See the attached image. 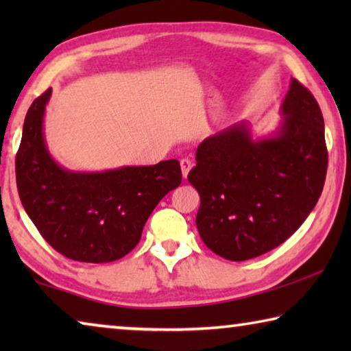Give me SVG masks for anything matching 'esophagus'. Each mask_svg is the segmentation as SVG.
I'll return each instance as SVG.
<instances>
[{
    "instance_id": "obj_1",
    "label": "esophagus",
    "mask_w": 351,
    "mask_h": 351,
    "mask_svg": "<svg viewBox=\"0 0 351 351\" xmlns=\"http://www.w3.org/2000/svg\"><path fill=\"white\" fill-rule=\"evenodd\" d=\"M181 173H182V178L184 180H186L187 178V175H189V171H190V169L193 167V164H192V161H189V159H181Z\"/></svg>"
}]
</instances>
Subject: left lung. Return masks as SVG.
<instances>
[{"label":"left lung","mask_w":351,"mask_h":351,"mask_svg":"<svg viewBox=\"0 0 351 351\" xmlns=\"http://www.w3.org/2000/svg\"><path fill=\"white\" fill-rule=\"evenodd\" d=\"M268 136L241 121L203 141L187 180L198 190L197 228L219 257L245 261L288 240L322 193L328 153L313 94L291 79Z\"/></svg>","instance_id":"left-lung-1"}]
</instances>
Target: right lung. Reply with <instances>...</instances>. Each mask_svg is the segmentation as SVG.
Masks as SVG:
<instances>
[{
	"label": "right lung",
	"mask_w": 351,
	"mask_h": 351,
	"mask_svg": "<svg viewBox=\"0 0 351 351\" xmlns=\"http://www.w3.org/2000/svg\"><path fill=\"white\" fill-rule=\"evenodd\" d=\"M51 94L49 88L34 100L23 125L15 162L21 204L43 239L64 257L85 263L122 258L139 243L159 201L181 184L180 162L105 171L62 167L45 139Z\"/></svg>",
	"instance_id": "right-lung-1"
}]
</instances>
